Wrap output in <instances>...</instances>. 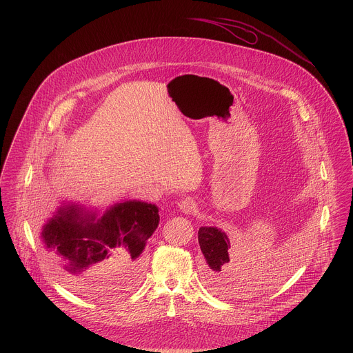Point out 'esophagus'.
I'll return each instance as SVG.
<instances>
[{
    "mask_svg": "<svg viewBox=\"0 0 353 353\" xmlns=\"http://www.w3.org/2000/svg\"><path fill=\"white\" fill-rule=\"evenodd\" d=\"M179 206H180V209L184 212L185 214H192L193 212H196V203H194L193 200H190V199L181 200L180 203H179Z\"/></svg>",
    "mask_w": 353,
    "mask_h": 353,
    "instance_id": "1",
    "label": "esophagus"
}]
</instances>
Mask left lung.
I'll list each match as a JSON object with an SVG mask.
<instances>
[{
  "label": "left lung",
  "mask_w": 353,
  "mask_h": 353,
  "mask_svg": "<svg viewBox=\"0 0 353 353\" xmlns=\"http://www.w3.org/2000/svg\"><path fill=\"white\" fill-rule=\"evenodd\" d=\"M199 243L208 263L205 269L206 282L217 292H226L232 285L229 238L216 228H201Z\"/></svg>",
  "instance_id": "obj_1"
}]
</instances>
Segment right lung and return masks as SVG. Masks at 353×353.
<instances>
[{
	"mask_svg": "<svg viewBox=\"0 0 353 353\" xmlns=\"http://www.w3.org/2000/svg\"><path fill=\"white\" fill-rule=\"evenodd\" d=\"M157 212L152 203L127 201L95 221L94 214L68 206L45 226L43 252L61 279L84 292L103 275L131 282L159 225Z\"/></svg>",
	"mask_w": 353,
	"mask_h": 353,
	"instance_id": "obj_1",
	"label": "right lung"
}]
</instances>
